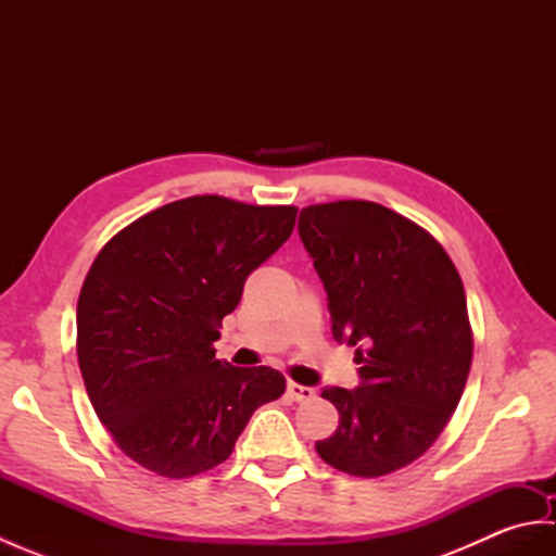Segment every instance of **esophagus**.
<instances>
[{
	"mask_svg": "<svg viewBox=\"0 0 556 556\" xmlns=\"http://www.w3.org/2000/svg\"><path fill=\"white\" fill-rule=\"evenodd\" d=\"M287 392L293 401H311L315 399V389L313 387H305V384H299V382H289L287 384Z\"/></svg>",
	"mask_w": 556,
	"mask_h": 556,
	"instance_id": "esophagus-1",
	"label": "esophagus"
}]
</instances>
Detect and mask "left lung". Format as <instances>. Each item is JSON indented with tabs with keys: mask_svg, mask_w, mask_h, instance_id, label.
I'll list each match as a JSON object with an SVG mask.
<instances>
[{
	"mask_svg": "<svg viewBox=\"0 0 556 556\" xmlns=\"http://www.w3.org/2000/svg\"><path fill=\"white\" fill-rule=\"evenodd\" d=\"M299 233L332 334L361 365L356 389H323L339 428L315 448L349 476L394 473L428 452L464 394L473 361L464 285L428 231L368 200L303 207Z\"/></svg>",
	"mask_w": 556,
	"mask_h": 556,
	"instance_id": "left-lung-1",
	"label": "left lung"
}]
</instances>
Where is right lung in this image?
<instances>
[{
    "label": "right lung",
    "instance_id": "1",
    "mask_svg": "<svg viewBox=\"0 0 556 556\" xmlns=\"http://www.w3.org/2000/svg\"><path fill=\"white\" fill-rule=\"evenodd\" d=\"M296 212L184 198L128 224L92 263L76 311L80 375L114 442L152 473L219 466L255 408L285 394V375L217 361L212 344Z\"/></svg>",
    "mask_w": 556,
    "mask_h": 556
}]
</instances>
